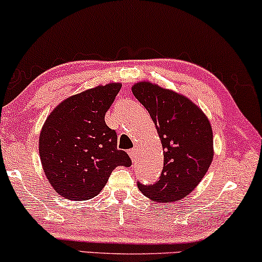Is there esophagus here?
I'll list each match as a JSON object with an SVG mask.
<instances>
[{
  "instance_id": "1",
  "label": "esophagus",
  "mask_w": 262,
  "mask_h": 262,
  "mask_svg": "<svg viewBox=\"0 0 262 262\" xmlns=\"http://www.w3.org/2000/svg\"><path fill=\"white\" fill-rule=\"evenodd\" d=\"M137 154H138V148H132L128 150V155H130L132 162L137 160Z\"/></svg>"
}]
</instances>
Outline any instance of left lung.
Returning <instances> with one entry per match:
<instances>
[{
  "instance_id": "8db88e82",
  "label": "left lung",
  "mask_w": 262,
  "mask_h": 262,
  "mask_svg": "<svg viewBox=\"0 0 262 262\" xmlns=\"http://www.w3.org/2000/svg\"><path fill=\"white\" fill-rule=\"evenodd\" d=\"M131 90L154 121L164 148L160 179L150 185L138 183V189L152 201H179L200 184L212 164L213 131L208 118L184 95L158 84L138 81Z\"/></svg>"
}]
</instances>
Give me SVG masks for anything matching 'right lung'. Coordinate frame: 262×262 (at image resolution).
Here are the masks:
<instances>
[{
	"mask_svg": "<svg viewBox=\"0 0 262 262\" xmlns=\"http://www.w3.org/2000/svg\"><path fill=\"white\" fill-rule=\"evenodd\" d=\"M121 89L110 83L67 97L48 115L39 135L44 174L60 196L72 201L95 198L117 166L131 159L117 148L118 136L104 115Z\"/></svg>",
	"mask_w": 262,
	"mask_h": 262,
	"instance_id": "add662e5",
	"label": "right lung"
}]
</instances>
